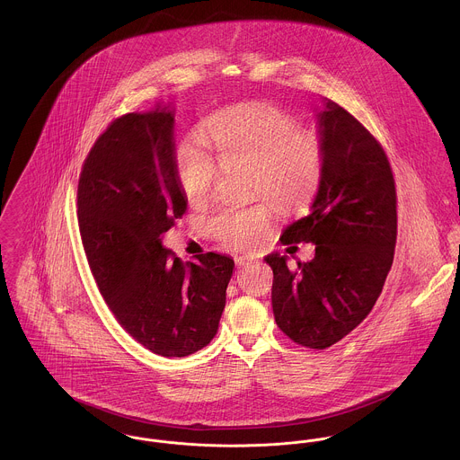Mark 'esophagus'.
Wrapping results in <instances>:
<instances>
[{
  "label": "esophagus",
  "mask_w": 460,
  "mask_h": 460,
  "mask_svg": "<svg viewBox=\"0 0 460 460\" xmlns=\"http://www.w3.org/2000/svg\"><path fill=\"white\" fill-rule=\"evenodd\" d=\"M234 261H236V266H238V268H245L248 264H252L255 259H253L252 255H238Z\"/></svg>",
  "instance_id": "obj_1"
}]
</instances>
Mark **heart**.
<instances>
[{
    "label": "heart",
    "instance_id": "heart-1",
    "mask_svg": "<svg viewBox=\"0 0 460 460\" xmlns=\"http://www.w3.org/2000/svg\"><path fill=\"white\" fill-rule=\"evenodd\" d=\"M207 138L222 166L248 164V192L259 196L248 205H224L208 226L213 236L233 247H259L271 233L273 199L294 210L312 199L323 173L325 150L315 131L282 108L252 102L224 108L207 122ZM194 140L180 143L173 157L178 185L192 205L212 198L220 175L218 164Z\"/></svg>",
    "mask_w": 460,
    "mask_h": 460
}]
</instances>
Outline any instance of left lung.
Segmentation results:
<instances>
[{"label": "left lung", "mask_w": 460, "mask_h": 460, "mask_svg": "<svg viewBox=\"0 0 460 460\" xmlns=\"http://www.w3.org/2000/svg\"><path fill=\"white\" fill-rule=\"evenodd\" d=\"M325 150L312 212L283 231L282 245L315 243L310 262L273 270L275 322L294 343L323 350L367 317L387 280L397 238V194L389 157L352 113L327 100L318 115ZM288 250V248H287Z\"/></svg>", "instance_id": "obj_1"}]
</instances>
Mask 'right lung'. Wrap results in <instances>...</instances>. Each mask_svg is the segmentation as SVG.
<instances>
[{"mask_svg": "<svg viewBox=\"0 0 460 460\" xmlns=\"http://www.w3.org/2000/svg\"><path fill=\"white\" fill-rule=\"evenodd\" d=\"M173 113H126L89 150L76 189L85 257L120 327L163 357H185L217 334L234 261L207 252L181 261L161 245L187 210L178 185Z\"/></svg>", "mask_w": 460, "mask_h": 460, "instance_id": "1", "label": "right lung"}]
</instances>
